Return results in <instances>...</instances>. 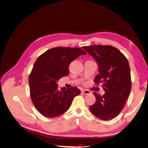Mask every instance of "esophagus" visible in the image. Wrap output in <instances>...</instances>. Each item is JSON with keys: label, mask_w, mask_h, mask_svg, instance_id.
Listing matches in <instances>:
<instances>
[{"label": "esophagus", "mask_w": 148, "mask_h": 148, "mask_svg": "<svg viewBox=\"0 0 148 148\" xmlns=\"http://www.w3.org/2000/svg\"><path fill=\"white\" fill-rule=\"evenodd\" d=\"M90 91L89 90H87V89H83L82 91V93L84 94V95H89V94H90Z\"/></svg>", "instance_id": "obj_1"}]
</instances>
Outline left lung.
Listing matches in <instances>:
<instances>
[{"mask_svg": "<svg viewBox=\"0 0 148 148\" xmlns=\"http://www.w3.org/2000/svg\"><path fill=\"white\" fill-rule=\"evenodd\" d=\"M99 65V73L94 80L95 84L102 83L105 94L95 92L96 100L89 110L101 120L112 119L123 110L132 89L130 69L128 61L116 47L107 45L84 46Z\"/></svg>", "mask_w": 148, "mask_h": 148, "instance_id": "obj_1", "label": "left lung"}]
</instances>
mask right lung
I'll return each instance as SVG.
<instances>
[{"instance_id": "add662e5", "label": "right lung", "mask_w": 148, "mask_h": 148, "mask_svg": "<svg viewBox=\"0 0 148 148\" xmlns=\"http://www.w3.org/2000/svg\"><path fill=\"white\" fill-rule=\"evenodd\" d=\"M86 52L81 48L56 47L49 49L36 60L29 76L30 96L34 107L46 117L54 118L70 108L79 95L77 87L58 89L57 81L68 75L71 62Z\"/></svg>"}]
</instances>
